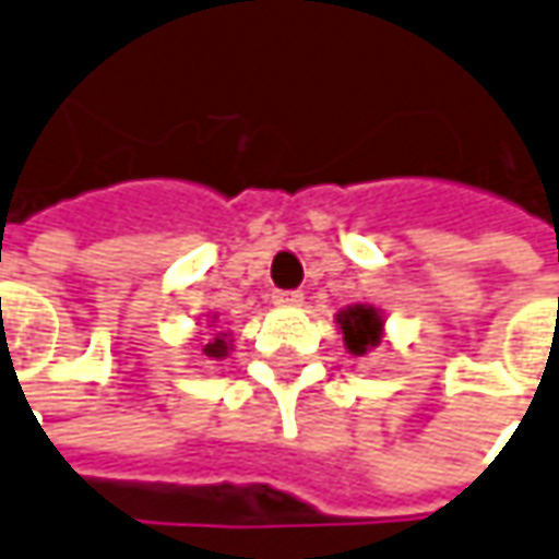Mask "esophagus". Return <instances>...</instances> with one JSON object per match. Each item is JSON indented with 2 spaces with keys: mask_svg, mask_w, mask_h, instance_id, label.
<instances>
[{
  "mask_svg": "<svg viewBox=\"0 0 559 559\" xmlns=\"http://www.w3.org/2000/svg\"><path fill=\"white\" fill-rule=\"evenodd\" d=\"M305 301V295L301 292H273V305H280V307H298Z\"/></svg>",
  "mask_w": 559,
  "mask_h": 559,
  "instance_id": "esophagus-1",
  "label": "esophagus"
}]
</instances>
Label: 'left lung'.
I'll return each mask as SVG.
<instances>
[{"label":"left lung","mask_w":559,"mask_h":559,"mask_svg":"<svg viewBox=\"0 0 559 559\" xmlns=\"http://www.w3.org/2000/svg\"><path fill=\"white\" fill-rule=\"evenodd\" d=\"M341 335H344V347L354 354V357H362L369 354L372 347L381 344V335H384V320L378 313L376 307L369 305H354L338 313Z\"/></svg>","instance_id":"1"}]
</instances>
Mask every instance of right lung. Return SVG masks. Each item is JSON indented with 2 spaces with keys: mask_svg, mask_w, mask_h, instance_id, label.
<instances>
[{
  "mask_svg": "<svg viewBox=\"0 0 559 559\" xmlns=\"http://www.w3.org/2000/svg\"><path fill=\"white\" fill-rule=\"evenodd\" d=\"M212 323H215V317H212ZM230 350H234V338H230L227 332H215V338L202 347V354L209 359H224Z\"/></svg>",
  "mask_w": 559,
  "mask_h": 559,
  "instance_id": "add662e5",
  "label": "right lung"
}]
</instances>
